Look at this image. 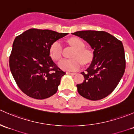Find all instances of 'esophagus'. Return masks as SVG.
I'll use <instances>...</instances> for the list:
<instances>
[{
    "label": "esophagus",
    "mask_w": 134,
    "mask_h": 134,
    "mask_svg": "<svg viewBox=\"0 0 134 134\" xmlns=\"http://www.w3.org/2000/svg\"><path fill=\"white\" fill-rule=\"evenodd\" d=\"M67 75H75V72H67Z\"/></svg>",
    "instance_id": "esophagus-1"
}]
</instances>
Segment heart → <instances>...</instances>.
<instances>
[{
  "instance_id": "heart-1",
  "label": "heart",
  "mask_w": 134,
  "mask_h": 134,
  "mask_svg": "<svg viewBox=\"0 0 134 134\" xmlns=\"http://www.w3.org/2000/svg\"><path fill=\"white\" fill-rule=\"evenodd\" d=\"M68 42L75 48L71 55L72 59H63L59 63V67L64 71H78L82 67V62L86 64L91 62L93 58L92 53L90 50L83 48L84 43L79 37H71ZM49 54L51 58L54 61H59L62 58V44L60 41H56L51 44Z\"/></svg>"
}]
</instances>
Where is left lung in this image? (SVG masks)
Here are the masks:
<instances>
[{"mask_svg": "<svg viewBox=\"0 0 134 134\" xmlns=\"http://www.w3.org/2000/svg\"><path fill=\"white\" fill-rule=\"evenodd\" d=\"M72 34L86 41L93 49V59L86 72L83 83L77 84L82 97L91 100L102 99L115 89L126 67L122 42L104 31H78Z\"/></svg>", "mask_w": 134, "mask_h": 134, "instance_id": "1", "label": "left lung"}]
</instances>
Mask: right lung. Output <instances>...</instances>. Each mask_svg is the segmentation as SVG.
Returning <instances> with one entry per match:
<instances>
[{
    "mask_svg": "<svg viewBox=\"0 0 134 134\" xmlns=\"http://www.w3.org/2000/svg\"><path fill=\"white\" fill-rule=\"evenodd\" d=\"M68 34L31 28L15 39L9 68L20 90L30 97L44 99L57 92L62 71L50 56L51 44Z\"/></svg>",
    "mask_w": 134,
    "mask_h": 134,
    "instance_id": "obj_1",
    "label": "right lung"
}]
</instances>
